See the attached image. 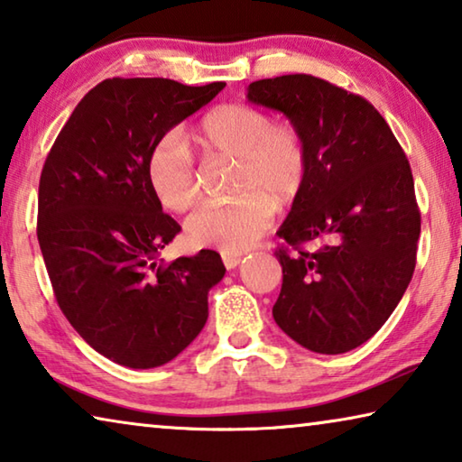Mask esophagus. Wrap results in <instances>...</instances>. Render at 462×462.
Listing matches in <instances>:
<instances>
[{
    "mask_svg": "<svg viewBox=\"0 0 462 462\" xmlns=\"http://www.w3.org/2000/svg\"><path fill=\"white\" fill-rule=\"evenodd\" d=\"M240 259H242V254H238V253H222V261L226 264V269H236L240 264Z\"/></svg>",
    "mask_w": 462,
    "mask_h": 462,
    "instance_id": "esophagus-1",
    "label": "esophagus"
}]
</instances>
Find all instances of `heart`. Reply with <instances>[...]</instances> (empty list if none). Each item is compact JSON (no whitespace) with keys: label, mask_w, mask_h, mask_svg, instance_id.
<instances>
[{"label":"heart","mask_w":462,"mask_h":462,"mask_svg":"<svg viewBox=\"0 0 462 462\" xmlns=\"http://www.w3.org/2000/svg\"><path fill=\"white\" fill-rule=\"evenodd\" d=\"M203 152L236 156V199L206 203L187 220V238L195 246L245 250L271 228L275 201L285 206L301 191L308 151L300 132L289 124H273L259 107L224 104L203 116L193 130ZM146 179L167 209L187 212L199 198L193 154L177 132L152 144Z\"/></svg>","instance_id":"heart-1"}]
</instances>
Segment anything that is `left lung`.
Wrapping results in <instances>:
<instances>
[{"label": "left lung", "mask_w": 462, "mask_h": 462, "mask_svg": "<svg viewBox=\"0 0 462 462\" xmlns=\"http://www.w3.org/2000/svg\"><path fill=\"white\" fill-rule=\"evenodd\" d=\"M250 104L285 114L308 151L301 191L277 236L283 285L273 318L319 355L361 346L408 289L420 238L413 177L369 101L311 75L248 85ZM322 239L314 254L300 245Z\"/></svg>", "instance_id": "left-lung-1"}]
</instances>
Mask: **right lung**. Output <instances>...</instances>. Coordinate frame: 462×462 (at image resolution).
I'll list each match as a JSON object with an SVG mask.
<instances>
[{
	"label": "right lung",
	"instance_id": "right-lung-1",
	"mask_svg": "<svg viewBox=\"0 0 462 462\" xmlns=\"http://www.w3.org/2000/svg\"><path fill=\"white\" fill-rule=\"evenodd\" d=\"M226 83L106 79L73 109L38 185V245L62 314L109 361L154 369L208 322L226 267L216 250L161 264L181 226L146 179L152 144Z\"/></svg>",
	"mask_w": 462,
	"mask_h": 462
}]
</instances>
